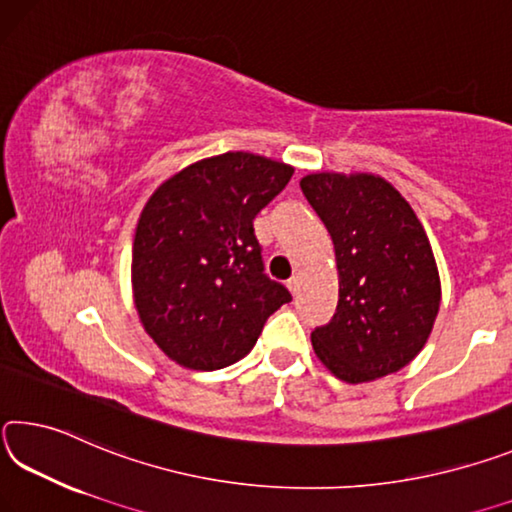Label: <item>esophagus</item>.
Returning a JSON list of instances; mask_svg holds the SVG:
<instances>
[{"instance_id":"obj_1","label":"esophagus","mask_w":512,"mask_h":512,"mask_svg":"<svg viewBox=\"0 0 512 512\" xmlns=\"http://www.w3.org/2000/svg\"><path fill=\"white\" fill-rule=\"evenodd\" d=\"M299 276L295 274V276H290V279L286 281V286H288V290L292 292V295H297V292H299Z\"/></svg>"}]
</instances>
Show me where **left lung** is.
<instances>
[{
	"mask_svg": "<svg viewBox=\"0 0 512 512\" xmlns=\"http://www.w3.org/2000/svg\"><path fill=\"white\" fill-rule=\"evenodd\" d=\"M301 192L331 233L340 297L311 333L317 358L347 383L374 381L420 354L440 308L429 238L408 201L372 174L320 172Z\"/></svg>",
	"mask_w": 512,
	"mask_h": 512,
	"instance_id": "obj_1",
	"label": "left lung"
}]
</instances>
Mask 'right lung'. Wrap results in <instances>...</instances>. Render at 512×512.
Masks as SVG:
<instances>
[{
	"label": "right lung",
	"mask_w": 512,
	"mask_h": 512,
	"mask_svg": "<svg viewBox=\"0 0 512 512\" xmlns=\"http://www.w3.org/2000/svg\"><path fill=\"white\" fill-rule=\"evenodd\" d=\"M292 167L229 152L174 174L147 201L133 240V299L145 331L190 370L247 356L288 288L265 274L254 220Z\"/></svg>",
	"instance_id": "add662e5"
}]
</instances>
